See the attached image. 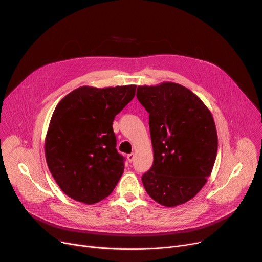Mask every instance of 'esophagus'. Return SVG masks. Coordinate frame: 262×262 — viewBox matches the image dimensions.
<instances>
[{
    "instance_id": "obj_1",
    "label": "esophagus",
    "mask_w": 262,
    "mask_h": 262,
    "mask_svg": "<svg viewBox=\"0 0 262 262\" xmlns=\"http://www.w3.org/2000/svg\"><path fill=\"white\" fill-rule=\"evenodd\" d=\"M134 158H135V154H134V153L128 154V155H127V160H128L129 162H132V161L134 160Z\"/></svg>"
}]
</instances>
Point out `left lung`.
I'll return each instance as SVG.
<instances>
[{"label": "left lung", "instance_id": "1", "mask_svg": "<svg viewBox=\"0 0 262 262\" xmlns=\"http://www.w3.org/2000/svg\"><path fill=\"white\" fill-rule=\"evenodd\" d=\"M137 99L149 114L154 162L142 175L147 194L166 207L194 198L207 183L217 152L209 109L188 88L175 82L139 86Z\"/></svg>", "mask_w": 262, "mask_h": 262}]
</instances>
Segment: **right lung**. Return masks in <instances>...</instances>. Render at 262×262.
Returning a JSON list of instances; mask_svg holds the SVG:
<instances>
[{"label":"right lung","mask_w":262,"mask_h":262,"mask_svg":"<svg viewBox=\"0 0 262 262\" xmlns=\"http://www.w3.org/2000/svg\"><path fill=\"white\" fill-rule=\"evenodd\" d=\"M136 87L82 86L55 108L46 138V159L68 196L90 205L114 191L124 172V157L116 148L113 122L134 99Z\"/></svg>","instance_id":"add662e5"}]
</instances>
